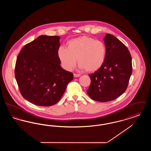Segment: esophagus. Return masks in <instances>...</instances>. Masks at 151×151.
Instances as JSON below:
<instances>
[{
	"label": "esophagus",
	"instance_id": "esophagus-1",
	"mask_svg": "<svg viewBox=\"0 0 151 151\" xmlns=\"http://www.w3.org/2000/svg\"><path fill=\"white\" fill-rule=\"evenodd\" d=\"M73 76L75 77V78H77V77L80 76V74H78V73H73Z\"/></svg>",
	"mask_w": 151,
	"mask_h": 151
}]
</instances>
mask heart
I'll return each instance as SVG.
<instances>
[{"label": "heart", "mask_w": 151, "mask_h": 151, "mask_svg": "<svg viewBox=\"0 0 151 151\" xmlns=\"http://www.w3.org/2000/svg\"><path fill=\"white\" fill-rule=\"evenodd\" d=\"M67 48L58 47V57L65 70L71 71L75 67L77 59L80 69L94 72L104 63L106 55L105 44L100 40L83 36L72 39L67 43Z\"/></svg>", "instance_id": "1"}]
</instances>
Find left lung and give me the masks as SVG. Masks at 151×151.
<instances>
[{
  "mask_svg": "<svg viewBox=\"0 0 151 151\" xmlns=\"http://www.w3.org/2000/svg\"><path fill=\"white\" fill-rule=\"evenodd\" d=\"M106 55L100 69L89 75L91 85L86 92L91 99L101 102L113 100L123 93L132 73V58L127 47L117 38H104Z\"/></svg>",
  "mask_w": 151,
  "mask_h": 151,
  "instance_id": "obj_1",
  "label": "left lung"
}]
</instances>
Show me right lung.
<instances>
[{"label":"right lung","instance_id":"obj_1","mask_svg":"<svg viewBox=\"0 0 151 151\" xmlns=\"http://www.w3.org/2000/svg\"><path fill=\"white\" fill-rule=\"evenodd\" d=\"M59 36H39L27 43L18 55L14 75L22 96L41 106L57 104L73 73L62 68L58 57Z\"/></svg>","mask_w":151,"mask_h":151}]
</instances>
